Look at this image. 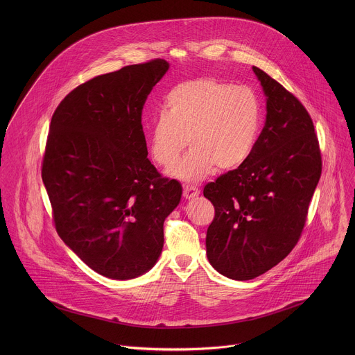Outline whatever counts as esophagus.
<instances>
[{
  "label": "esophagus",
  "mask_w": 355,
  "mask_h": 355,
  "mask_svg": "<svg viewBox=\"0 0 355 355\" xmlns=\"http://www.w3.org/2000/svg\"><path fill=\"white\" fill-rule=\"evenodd\" d=\"M200 190L197 189V187H194V186H186L184 187V190H183V197L186 198V200H193V198H197L198 196H200Z\"/></svg>",
  "instance_id": "esophagus-1"
}]
</instances>
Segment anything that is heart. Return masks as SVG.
Wrapping results in <instances>:
<instances>
[{
  "label": "heart",
  "instance_id": "heart-1",
  "mask_svg": "<svg viewBox=\"0 0 355 355\" xmlns=\"http://www.w3.org/2000/svg\"><path fill=\"white\" fill-rule=\"evenodd\" d=\"M261 128V105L243 86L197 78L176 85L165 97L164 112L150 128V152L157 164L190 183L220 171L242 166L253 154Z\"/></svg>",
  "mask_w": 355,
  "mask_h": 355
}]
</instances>
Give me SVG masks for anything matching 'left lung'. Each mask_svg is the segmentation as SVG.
<instances>
[{
	"mask_svg": "<svg viewBox=\"0 0 355 355\" xmlns=\"http://www.w3.org/2000/svg\"><path fill=\"white\" fill-rule=\"evenodd\" d=\"M253 71L266 101L253 154L203 189L216 210L206 255L234 280L265 273L294 249L321 176L318 141L304 105L262 69Z\"/></svg>",
	"mask_w": 355,
	"mask_h": 355,
	"instance_id": "obj_1",
	"label": "left lung"
}]
</instances>
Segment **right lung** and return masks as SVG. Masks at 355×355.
<instances>
[{
	"label": "right lung",
	"mask_w": 355,
	"mask_h": 355,
	"mask_svg": "<svg viewBox=\"0 0 355 355\" xmlns=\"http://www.w3.org/2000/svg\"><path fill=\"white\" fill-rule=\"evenodd\" d=\"M169 69L165 60L128 65L71 92L51 117L42 165L60 238L105 277L149 272L164 246V221L182 184L150 159L142 109Z\"/></svg>",
	"instance_id": "add662e5"
}]
</instances>
